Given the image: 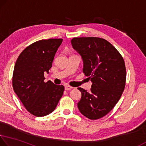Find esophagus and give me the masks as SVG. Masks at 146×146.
<instances>
[{"instance_id":"obj_1","label":"esophagus","mask_w":146,"mask_h":146,"mask_svg":"<svg viewBox=\"0 0 146 146\" xmlns=\"http://www.w3.org/2000/svg\"><path fill=\"white\" fill-rule=\"evenodd\" d=\"M72 88H73L72 87L69 86H65V87H64V89H65L66 91H69V90H70V89H72Z\"/></svg>"}]
</instances>
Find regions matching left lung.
I'll list each match as a JSON object with an SVG mask.
<instances>
[{
  "mask_svg": "<svg viewBox=\"0 0 146 146\" xmlns=\"http://www.w3.org/2000/svg\"><path fill=\"white\" fill-rule=\"evenodd\" d=\"M71 44L82 56L83 72L92 82L90 92L78 88L82 93L78 109L88 119H98L113 108L124 91V59L113 45L100 38H74Z\"/></svg>",
  "mask_w": 146,
  "mask_h": 146,
  "instance_id": "8db88e82",
  "label": "left lung"
}]
</instances>
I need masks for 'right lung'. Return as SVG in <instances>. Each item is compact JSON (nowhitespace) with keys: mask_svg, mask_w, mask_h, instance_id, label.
Listing matches in <instances>:
<instances>
[{"mask_svg":"<svg viewBox=\"0 0 146 146\" xmlns=\"http://www.w3.org/2000/svg\"><path fill=\"white\" fill-rule=\"evenodd\" d=\"M62 38L41 40L29 45L19 55L13 72L15 94L29 113L36 117L54 111L64 90L62 85L44 82Z\"/></svg>","mask_w":146,"mask_h":146,"instance_id":"right-lung-1","label":"right lung"}]
</instances>
